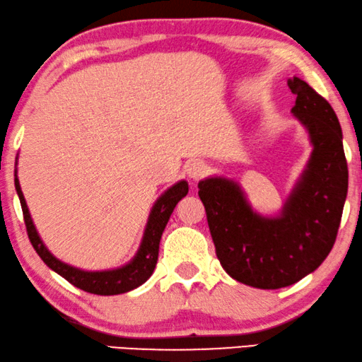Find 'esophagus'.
Here are the masks:
<instances>
[{
    "label": "esophagus",
    "mask_w": 362,
    "mask_h": 362,
    "mask_svg": "<svg viewBox=\"0 0 362 362\" xmlns=\"http://www.w3.org/2000/svg\"><path fill=\"white\" fill-rule=\"evenodd\" d=\"M185 172H187V175L190 177V179L200 180L202 177L208 172V165L202 160H190V162H187Z\"/></svg>",
    "instance_id": "esophagus-1"
}]
</instances>
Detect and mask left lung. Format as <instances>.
<instances>
[{
	"mask_svg": "<svg viewBox=\"0 0 362 362\" xmlns=\"http://www.w3.org/2000/svg\"><path fill=\"white\" fill-rule=\"evenodd\" d=\"M297 95L292 115L307 131L312 154L276 215L254 210L239 182H198L221 266L256 288L288 287L317 271L332 251L348 195V164L338 116L307 81H287Z\"/></svg>",
	"mask_w": 362,
	"mask_h": 362,
	"instance_id": "8db88e82",
	"label": "left lung"
}]
</instances>
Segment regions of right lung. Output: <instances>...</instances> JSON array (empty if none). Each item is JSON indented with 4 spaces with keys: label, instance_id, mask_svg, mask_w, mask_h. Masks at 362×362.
Instances as JSON below:
<instances>
[{
    "label": "right lung",
    "instance_id": "1",
    "mask_svg": "<svg viewBox=\"0 0 362 362\" xmlns=\"http://www.w3.org/2000/svg\"><path fill=\"white\" fill-rule=\"evenodd\" d=\"M14 187H16L19 202H21L29 241L35 249V252L39 254V257L47 264V267L52 269L54 272H57L59 276H62L65 281H69L75 287L85 290V292L96 295L126 293L132 288L139 287V285L144 284L152 276L157 264V257H159V243L162 233L165 230V225L169 221L175 205L188 193L187 180H179L157 198L151 208L139 247H137L134 257L129 262H126L121 267L108 269V271H83V269L74 267L55 257L49 251L47 246H45L42 239H40L39 233L34 226L33 218H30L21 185H19L18 170L14 172Z\"/></svg>",
    "mask_w": 362,
    "mask_h": 362
}]
</instances>
